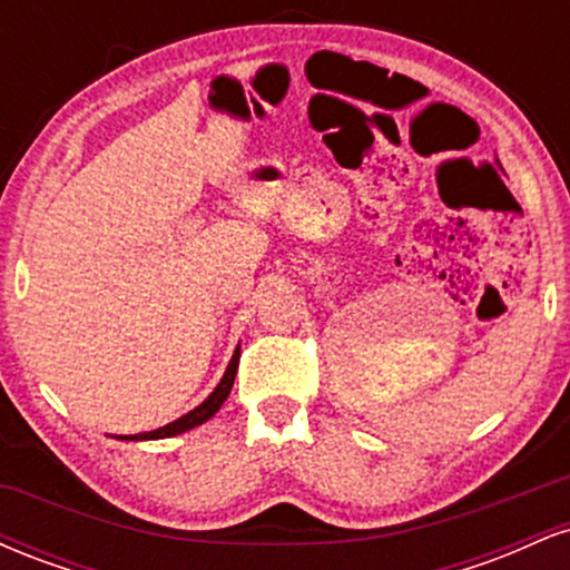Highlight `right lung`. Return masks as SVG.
I'll return each mask as SVG.
<instances>
[{"mask_svg": "<svg viewBox=\"0 0 570 570\" xmlns=\"http://www.w3.org/2000/svg\"><path fill=\"white\" fill-rule=\"evenodd\" d=\"M238 358H240V348H235L230 364H227L225 375H222V381H219L217 389H214L212 394H208L206 402H200L198 407L189 410L187 415L176 417L174 423H166V426H160V429H155V431H144V434H130V436H117V440H134V442H139V440H166V436L185 434V431L200 426V423H206L208 417H212L214 412H217L222 404H225V399L230 396L235 372H238Z\"/></svg>", "mask_w": 570, "mask_h": 570, "instance_id": "add662e5", "label": "right lung"}]
</instances>
